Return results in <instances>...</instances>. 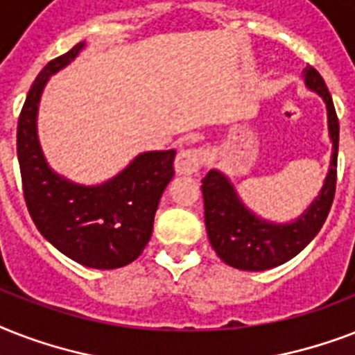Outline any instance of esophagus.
<instances>
[{"label": "esophagus", "instance_id": "34e87169", "mask_svg": "<svg viewBox=\"0 0 355 355\" xmlns=\"http://www.w3.org/2000/svg\"><path fill=\"white\" fill-rule=\"evenodd\" d=\"M205 164V150L202 149H184L177 155L175 171L178 175H195Z\"/></svg>", "mask_w": 355, "mask_h": 355}]
</instances>
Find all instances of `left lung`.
Returning <instances> with one entry per match:
<instances>
[{"instance_id":"8db88e82","label":"left lung","mask_w":355,"mask_h":355,"mask_svg":"<svg viewBox=\"0 0 355 355\" xmlns=\"http://www.w3.org/2000/svg\"><path fill=\"white\" fill-rule=\"evenodd\" d=\"M304 80L309 90L317 92L326 103L330 130L331 162L330 173L322 191L297 221L276 225L259 219L243 205L236 189L223 173L211 169L202 178L205 223L211 248L234 269L267 270L286 263L306 248L324 225L336 197L337 150H339V119L324 79L315 68L304 69Z\"/></svg>"}]
</instances>
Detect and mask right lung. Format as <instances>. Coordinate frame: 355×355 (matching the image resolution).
Instances as JSON below:
<instances>
[{"label":"right lung","instance_id":"add662e5","mask_svg":"<svg viewBox=\"0 0 355 355\" xmlns=\"http://www.w3.org/2000/svg\"><path fill=\"white\" fill-rule=\"evenodd\" d=\"M85 42L53 58L31 86L18 118L16 150L31 219L53 247L92 269H118L144 252L153 234L164 189L175 175V150L136 156L119 175L99 186H80L51 171L36 136L44 86L68 66Z\"/></svg>","mask_w":355,"mask_h":355}]
</instances>
